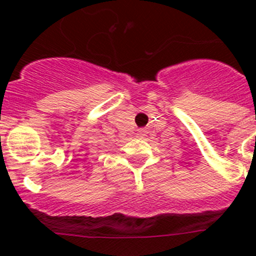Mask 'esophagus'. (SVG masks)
Segmentation results:
<instances>
[{
	"instance_id": "esophagus-1",
	"label": "esophagus",
	"mask_w": 256,
	"mask_h": 256,
	"mask_svg": "<svg viewBox=\"0 0 256 256\" xmlns=\"http://www.w3.org/2000/svg\"><path fill=\"white\" fill-rule=\"evenodd\" d=\"M144 132H146V131H144V128H140V130H138V135H144Z\"/></svg>"
}]
</instances>
